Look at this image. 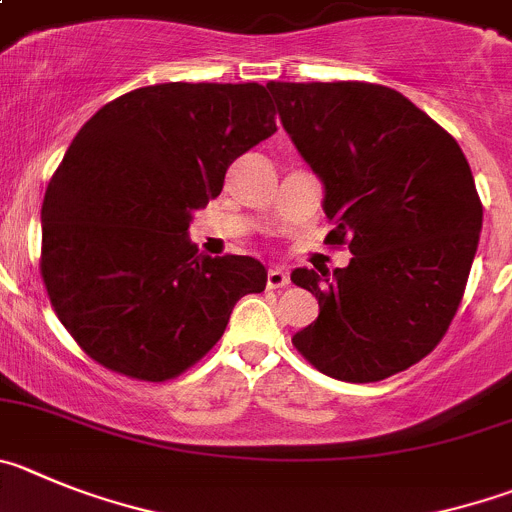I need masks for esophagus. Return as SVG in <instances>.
<instances>
[{
  "label": "esophagus",
  "mask_w": 512,
  "mask_h": 512,
  "mask_svg": "<svg viewBox=\"0 0 512 512\" xmlns=\"http://www.w3.org/2000/svg\"><path fill=\"white\" fill-rule=\"evenodd\" d=\"M289 284V274L284 269H279V266H274V269H269V274H266V287L269 289H281L287 287Z\"/></svg>",
  "instance_id": "obj_1"
}]
</instances>
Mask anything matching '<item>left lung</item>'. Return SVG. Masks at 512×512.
I'll list each match as a JSON object with an SVG mask.
<instances>
[{
	"label": "left lung",
	"instance_id": "left-lung-1",
	"mask_svg": "<svg viewBox=\"0 0 512 512\" xmlns=\"http://www.w3.org/2000/svg\"><path fill=\"white\" fill-rule=\"evenodd\" d=\"M279 119L320 177L327 241L345 269H294L320 317L292 337L320 373L383 381L437 348L462 302L482 231L470 164L452 134L375 83H266Z\"/></svg>",
	"mask_w": 512,
	"mask_h": 512
}]
</instances>
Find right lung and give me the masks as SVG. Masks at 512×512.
<instances>
[{
	"instance_id": "right-lung-1",
	"label": "right lung",
	"mask_w": 512,
	"mask_h": 512,
	"mask_svg": "<svg viewBox=\"0 0 512 512\" xmlns=\"http://www.w3.org/2000/svg\"><path fill=\"white\" fill-rule=\"evenodd\" d=\"M276 131L259 83H159L75 134L42 200L40 271L58 320L103 368L167 381L198 363L236 302L266 287L251 256H200L192 213L228 164Z\"/></svg>"
}]
</instances>
